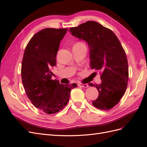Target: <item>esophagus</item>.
Here are the masks:
<instances>
[{
	"label": "esophagus",
	"instance_id": "obj_1",
	"mask_svg": "<svg viewBox=\"0 0 147 147\" xmlns=\"http://www.w3.org/2000/svg\"><path fill=\"white\" fill-rule=\"evenodd\" d=\"M78 86L82 87H84V88H87L88 87L87 84H84V83H79Z\"/></svg>",
	"mask_w": 147,
	"mask_h": 147
}]
</instances>
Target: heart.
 <instances>
[{
  "label": "heart",
  "instance_id": "heart-1",
  "mask_svg": "<svg viewBox=\"0 0 147 147\" xmlns=\"http://www.w3.org/2000/svg\"><path fill=\"white\" fill-rule=\"evenodd\" d=\"M81 44H83L82 42H76V43L74 45H81Z\"/></svg>",
  "mask_w": 147,
  "mask_h": 147
}]
</instances>
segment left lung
Segmentation results:
<instances>
[{"label": "left lung", "mask_w": 147, "mask_h": 147, "mask_svg": "<svg viewBox=\"0 0 147 147\" xmlns=\"http://www.w3.org/2000/svg\"><path fill=\"white\" fill-rule=\"evenodd\" d=\"M69 32L87 42L90 67L101 73L100 85L88 84L99 92L92 105L99 109H111L119 102L127 86L128 65L123 48L114 33L95 21H87Z\"/></svg>", "instance_id": "left-lung-1"}]
</instances>
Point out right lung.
Returning a JSON list of instances; mask_svg holds the SVG:
<instances>
[{
	"instance_id": "obj_1",
	"label": "right lung",
	"mask_w": 147,
	"mask_h": 147,
	"mask_svg": "<svg viewBox=\"0 0 147 147\" xmlns=\"http://www.w3.org/2000/svg\"><path fill=\"white\" fill-rule=\"evenodd\" d=\"M68 29L46 28L35 34L27 45L21 66V77L27 96L35 107L48 114L67 105L77 84H61L51 69L55 67L60 42Z\"/></svg>"
}]
</instances>
